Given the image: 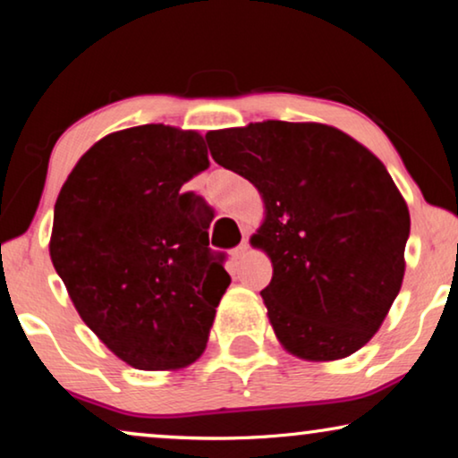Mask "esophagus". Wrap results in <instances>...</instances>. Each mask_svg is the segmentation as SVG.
Masks as SVG:
<instances>
[{"instance_id": "obj_1", "label": "esophagus", "mask_w": 458, "mask_h": 458, "mask_svg": "<svg viewBox=\"0 0 458 458\" xmlns=\"http://www.w3.org/2000/svg\"><path fill=\"white\" fill-rule=\"evenodd\" d=\"M248 252H250V246H248V242H242L240 246H237L235 250H233V260L235 262H240V260H243L248 256Z\"/></svg>"}]
</instances>
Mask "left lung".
<instances>
[{
	"instance_id": "8db88e82",
	"label": "left lung",
	"mask_w": 458,
	"mask_h": 458,
	"mask_svg": "<svg viewBox=\"0 0 458 458\" xmlns=\"http://www.w3.org/2000/svg\"><path fill=\"white\" fill-rule=\"evenodd\" d=\"M206 141L265 202L250 243L273 262L260 296L281 346L315 362L360 350L398 296L411 231L384 162L321 123H250Z\"/></svg>"
}]
</instances>
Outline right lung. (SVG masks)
<instances>
[{"mask_svg": "<svg viewBox=\"0 0 458 458\" xmlns=\"http://www.w3.org/2000/svg\"><path fill=\"white\" fill-rule=\"evenodd\" d=\"M208 166L198 131L141 124L93 143L55 199V273L87 327L141 371L198 360L231 284L210 221L179 193Z\"/></svg>", "mask_w": 458, "mask_h": 458, "instance_id": "obj_1", "label": "right lung"}]
</instances>
